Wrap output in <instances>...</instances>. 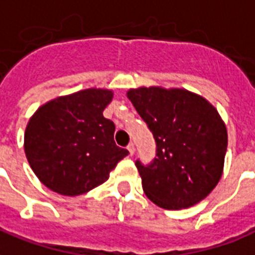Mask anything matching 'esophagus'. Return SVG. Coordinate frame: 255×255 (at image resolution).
<instances>
[{"instance_id": "1", "label": "esophagus", "mask_w": 255, "mask_h": 255, "mask_svg": "<svg viewBox=\"0 0 255 255\" xmlns=\"http://www.w3.org/2000/svg\"><path fill=\"white\" fill-rule=\"evenodd\" d=\"M127 150L129 151V155H132L133 152H135V144H133V143H129L127 146Z\"/></svg>"}]
</instances>
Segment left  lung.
Wrapping results in <instances>:
<instances>
[{
    "label": "left lung",
    "instance_id": "8db88e82",
    "mask_svg": "<svg viewBox=\"0 0 255 255\" xmlns=\"http://www.w3.org/2000/svg\"><path fill=\"white\" fill-rule=\"evenodd\" d=\"M128 99L155 140V158L135 161L147 197L165 209L188 208L222 177L227 131L218 111L188 90L139 88Z\"/></svg>",
    "mask_w": 255,
    "mask_h": 255
}]
</instances>
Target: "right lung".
I'll use <instances>...</instances> for the list:
<instances>
[{
  "mask_svg": "<svg viewBox=\"0 0 255 255\" xmlns=\"http://www.w3.org/2000/svg\"><path fill=\"white\" fill-rule=\"evenodd\" d=\"M112 92L86 89L37 109L24 135L25 155L37 178L65 196L89 192L129 152L113 140L115 124L104 118Z\"/></svg>",
  "mask_w": 255,
  "mask_h": 255,
  "instance_id": "1",
  "label": "right lung"
}]
</instances>
